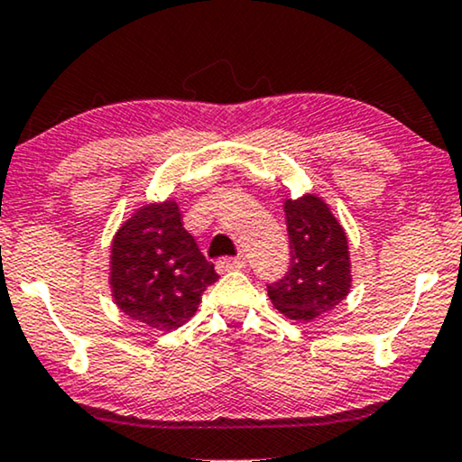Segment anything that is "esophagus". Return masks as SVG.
Here are the masks:
<instances>
[{
    "instance_id": "obj_1",
    "label": "esophagus",
    "mask_w": 462,
    "mask_h": 462,
    "mask_svg": "<svg viewBox=\"0 0 462 462\" xmlns=\"http://www.w3.org/2000/svg\"><path fill=\"white\" fill-rule=\"evenodd\" d=\"M244 267H245L244 256H236V259H231V256H225V259L217 261V272L218 273H226V272H233V269H244Z\"/></svg>"
}]
</instances>
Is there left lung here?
I'll use <instances>...</instances> for the list:
<instances>
[{"instance_id":"1","label":"left lung","mask_w":462,"mask_h":462,"mask_svg":"<svg viewBox=\"0 0 462 462\" xmlns=\"http://www.w3.org/2000/svg\"><path fill=\"white\" fill-rule=\"evenodd\" d=\"M284 214L291 267L282 278L267 284V295L284 316L308 322L348 295V239L327 203L316 195L286 199Z\"/></svg>"}]
</instances>
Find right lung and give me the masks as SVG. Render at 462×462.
<instances>
[{
  "label": "right lung",
  "instance_id": "1",
  "mask_svg": "<svg viewBox=\"0 0 462 462\" xmlns=\"http://www.w3.org/2000/svg\"><path fill=\"white\" fill-rule=\"evenodd\" d=\"M218 280L176 201L148 203L118 229L110 254L112 297L123 314L157 331L182 327Z\"/></svg>",
  "mask_w": 462,
  "mask_h": 462
}]
</instances>
